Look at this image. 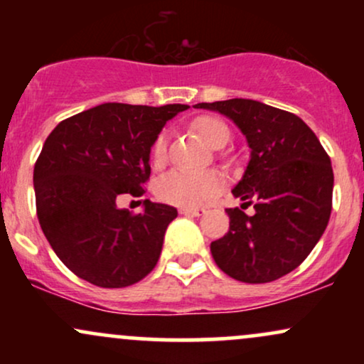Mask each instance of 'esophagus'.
I'll return each instance as SVG.
<instances>
[{
	"label": "esophagus",
	"mask_w": 364,
	"mask_h": 364,
	"mask_svg": "<svg viewBox=\"0 0 364 364\" xmlns=\"http://www.w3.org/2000/svg\"><path fill=\"white\" fill-rule=\"evenodd\" d=\"M183 215H190V217H200L205 214V208H181Z\"/></svg>",
	"instance_id": "obj_1"
}]
</instances>
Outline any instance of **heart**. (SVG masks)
<instances>
[{"label":"heart","mask_w":364,"mask_h":364,"mask_svg":"<svg viewBox=\"0 0 364 364\" xmlns=\"http://www.w3.org/2000/svg\"><path fill=\"white\" fill-rule=\"evenodd\" d=\"M193 128L214 149L224 147L231 136L228 124L214 116H202V118L195 119ZM166 154H168V133L164 132L154 141V162L161 164L166 159ZM220 188H223V179L219 174L174 169L159 179L156 191L162 202L183 208H196L215 198Z\"/></svg>","instance_id":"heart-1"}]
</instances>
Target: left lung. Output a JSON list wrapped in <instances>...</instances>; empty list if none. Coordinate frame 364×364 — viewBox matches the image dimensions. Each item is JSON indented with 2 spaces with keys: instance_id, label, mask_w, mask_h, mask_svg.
<instances>
[{
  "instance_id": "left-lung-1",
  "label": "left lung",
  "mask_w": 364,
  "mask_h": 364,
  "mask_svg": "<svg viewBox=\"0 0 364 364\" xmlns=\"http://www.w3.org/2000/svg\"><path fill=\"white\" fill-rule=\"evenodd\" d=\"M228 116L246 136L252 154L232 190L254 203L255 214L225 208L229 231L212 241V257L236 281L263 284L303 263L323 235L332 210L333 171L311 128L292 112L252 101L195 104Z\"/></svg>"
}]
</instances>
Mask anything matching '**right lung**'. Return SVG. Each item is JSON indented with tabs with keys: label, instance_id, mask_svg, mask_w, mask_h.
<instances>
[{
	"label": "right lung",
	"instance_id": "add662e5",
	"mask_svg": "<svg viewBox=\"0 0 364 364\" xmlns=\"http://www.w3.org/2000/svg\"><path fill=\"white\" fill-rule=\"evenodd\" d=\"M186 104L106 102L53 129L34 168L37 219L58 258L99 287H127L152 272L178 210L144 200V212L118 207L141 196L150 149Z\"/></svg>",
	"mask_w": 364,
	"mask_h": 364
}]
</instances>
